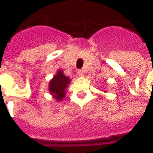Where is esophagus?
Listing matches in <instances>:
<instances>
[{
    "mask_svg": "<svg viewBox=\"0 0 153 153\" xmlns=\"http://www.w3.org/2000/svg\"><path fill=\"white\" fill-rule=\"evenodd\" d=\"M77 73H78V76H84V72H83L82 70H79L77 71Z\"/></svg>",
    "mask_w": 153,
    "mask_h": 153,
    "instance_id": "esophagus-1",
    "label": "esophagus"
}]
</instances>
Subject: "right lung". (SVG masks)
Segmentation results:
<instances>
[{
    "instance_id": "obj_1",
    "label": "right lung",
    "mask_w": 153,
    "mask_h": 153,
    "mask_svg": "<svg viewBox=\"0 0 153 153\" xmlns=\"http://www.w3.org/2000/svg\"><path fill=\"white\" fill-rule=\"evenodd\" d=\"M69 83H70L69 77H67L63 74L62 71L59 70L57 71V74L50 82L49 84L50 92L53 95V97L56 100L61 101L62 100L63 97H65L66 87Z\"/></svg>"
}]
</instances>
